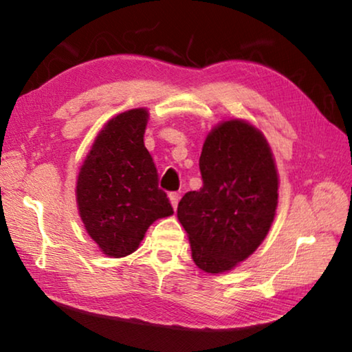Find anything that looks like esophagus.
Listing matches in <instances>:
<instances>
[{
    "label": "esophagus",
    "instance_id": "34e87169",
    "mask_svg": "<svg viewBox=\"0 0 352 352\" xmlns=\"http://www.w3.org/2000/svg\"><path fill=\"white\" fill-rule=\"evenodd\" d=\"M169 200H170V205L174 206V210H177L178 201H180V194H178V192H170L169 194Z\"/></svg>",
    "mask_w": 352,
    "mask_h": 352
}]
</instances>
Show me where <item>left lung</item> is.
Listing matches in <instances>:
<instances>
[{
	"mask_svg": "<svg viewBox=\"0 0 352 352\" xmlns=\"http://www.w3.org/2000/svg\"><path fill=\"white\" fill-rule=\"evenodd\" d=\"M199 164L204 186L183 195L177 217L195 265L216 275L245 261L269 234L279 178L265 136L243 119L208 133Z\"/></svg>",
	"mask_w": 352,
	"mask_h": 352,
	"instance_id": "8db88e82",
	"label": "left lung"
}]
</instances>
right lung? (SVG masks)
Returning a JSON list of instances; mask_svg holds the SVG:
<instances>
[{
    "mask_svg": "<svg viewBox=\"0 0 352 352\" xmlns=\"http://www.w3.org/2000/svg\"><path fill=\"white\" fill-rule=\"evenodd\" d=\"M147 121V109L111 118L94 138L77 175L79 216L110 258L132 254L155 220L174 214L144 146Z\"/></svg>",
    "mask_w": 352,
    "mask_h": 352,
    "instance_id": "1",
    "label": "right lung"
}]
</instances>
